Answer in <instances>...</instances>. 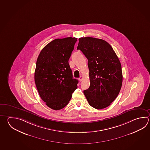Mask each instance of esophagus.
I'll list each match as a JSON object with an SVG mask.
<instances>
[{
	"label": "esophagus",
	"instance_id": "obj_1",
	"mask_svg": "<svg viewBox=\"0 0 150 150\" xmlns=\"http://www.w3.org/2000/svg\"><path fill=\"white\" fill-rule=\"evenodd\" d=\"M82 79H83V76H80L79 78V81L81 82L82 81Z\"/></svg>",
	"mask_w": 150,
	"mask_h": 150
}]
</instances>
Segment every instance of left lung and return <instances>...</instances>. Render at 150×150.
I'll return each mask as SVG.
<instances>
[{
    "label": "left lung",
    "instance_id": "1",
    "mask_svg": "<svg viewBox=\"0 0 150 150\" xmlns=\"http://www.w3.org/2000/svg\"><path fill=\"white\" fill-rule=\"evenodd\" d=\"M77 49L88 60L90 86L84 91L89 105L96 109L110 105L122 88V66L113 48L105 40L80 38Z\"/></svg>",
    "mask_w": 150,
    "mask_h": 150
}]
</instances>
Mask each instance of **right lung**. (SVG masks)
<instances>
[{
	"instance_id": "1",
	"label": "right lung",
	"mask_w": 150,
	"mask_h": 150,
	"mask_svg": "<svg viewBox=\"0 0 150 150\" xmlns=\"http://www.w3.org/2000/svg\"><path fill=\"white\" fill-rule=\"evenodd\" d=\"M76 38L56 39L41 51L37 59L34 81L39 96L46 105L58 110L68 105L77 88L68 60Z\"/></svg>"
}]
</instances>
